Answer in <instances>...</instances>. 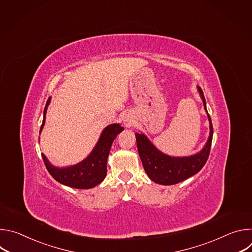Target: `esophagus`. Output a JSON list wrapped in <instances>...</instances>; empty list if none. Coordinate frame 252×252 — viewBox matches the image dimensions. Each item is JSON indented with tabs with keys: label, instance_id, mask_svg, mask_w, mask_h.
Here are the masks:
<instances>
[{
	"label": "esophagus",
	"instance_id": "obj_1",
	"mask_svg": "<svg viewBox=\"0 0 252 252\" xmlns=\"http://www.w3.org/2000/svg\"><path fill=\"white\" fill-rule=\"evenodd\" d=\"M126 121H128V120H126Z\"/></svg>",
	"mask_w": 252,
	"mask_h": 252
}]
</instances>
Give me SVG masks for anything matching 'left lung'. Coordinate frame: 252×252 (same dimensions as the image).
Instances as JSON below:
<instances>
[{"label": "left lung", "mask_w": 252, "mask_h": 252, "mask_svg": "<svg viewBox=\"0 0 252 252\" xmlns=\"http://www.w3.org/2000/svg\"><path fill=\"white\" fill-rule=\"evenodd\" d=\"M200 97L206 111V102L202 90L197 87ZM207 113V111H206ZM210 132L204 148L196 155L184 158H173L159 152L143 133H135L136 146L143 168L153 182L171 186L186 181L187 178L197 173L205 164L211 148L213 127L211 119L207 113Z\"/></svg>", "instance_id": "obj_1"}]
</instances>
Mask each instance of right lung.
I'll return each instance as SVG.
<instances>
[{"label":"right lung","instance_id":"obj_1","mask_svg":"<svg viewBox=\"0 0 252 252\" xmlns=\"http://www.w3.org/2000/svg\"><path fill=\"white\" fill-rule=\"evenodd\" d=\"M51 101L49 97L45 110L44 120L41 126L40 132L42 131L47 114L48 105ZM124 130V127L119 124H113L107 126L101 132L100 137L90 156L78 164L67 167H56L50 163L44 154H42L45 165L50 174L62 185L69 188L88 189L99 185L106 175V161L109 157L112 143L117 135Z\"/></svg>","mask_w":252,"mask_h":252}]
</instances>
